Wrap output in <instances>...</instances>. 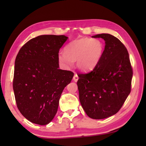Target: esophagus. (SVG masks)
Here are the masks:
<instances>
[{
  "label": "esophagus",
  "instance_id": "34e87169",
  "mask_svg": "<svg viewBox=\"0 0 146 146\" xmlns=\"http://www.w3.org/2000/svg\"><path fill=\"white\" fill-rule=\"evenodd\" d=\"M73 80H74V82H77V80H78V76H77V74L76 73L74 74V77H73Z\"/></svg>",
  "mask_w": 146,
  "mask_h": 146
}]
</instances>
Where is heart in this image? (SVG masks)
Listing matches in <instances>:
<instances>
[{"label": "heart", "instance_id": "1", "mask_svg": "<svg viewBox=\"0 0 146 146\" xmlns=\"http://www.w3.org/2000/svg\"><path fill=\"white\" fill-rule=\"evenodd\" d=\"M104 51V44L99 39L82 37L68 44L64 48L65 53L60 52L58 58L60 63L66 67H70L76 61L78 69L88 71L98 65Z\"/></svg>", "mask_w": 146, "mask_h": 146}]
</instances>
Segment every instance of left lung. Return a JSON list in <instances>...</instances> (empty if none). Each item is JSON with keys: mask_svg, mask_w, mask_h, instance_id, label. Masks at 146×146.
<instances>
[{"mask_svg": "<svg viewBox=\"0 0 146 146\" xmlns=\"http://www.w3.org/2000/svg\"><path fill=\"white\" fill-rule=\"evenodd\" d=\"M92 38L104 39L100 63L87 74H77L79 100L90 117L102 119L117 113L131 91L133 70L126 47L108 33Z\"/></svg>", "mask_w": 146, "mask_h": 146, "instance_id": "1", "label": "left lung"}]
</instances>
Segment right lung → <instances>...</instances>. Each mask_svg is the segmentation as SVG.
Masks as SVG:
<instances>
[{"instance_id":"right-lung-1","label":"right lung","mask_w":146,"mask_h":146,"mask_svg":"<svg viewBox=\"0 0 146 146\" xmlns=\"http://www.w3.org/2000/svg\"><path fill=\"white\" fill-rule=\"evenodd\" d=\"M64 35H41L21 47L15 60L13 86L17 108L38 125L50 122L57 112L61 93L74 76L59 69L60 48Z\"/></svg>"}]
</instances>
